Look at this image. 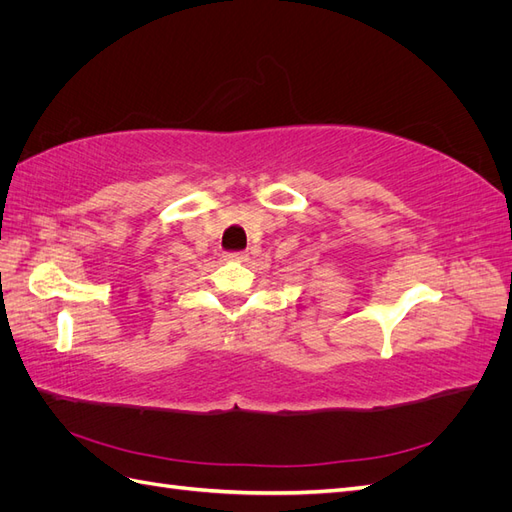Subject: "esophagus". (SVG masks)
Instances as JSON below:
<instances>
[{
	"mask_svg": "<svg viewBox=\"0 0 512 512\" xmlns=\"http://www.w3.org/2000/svg\"><path fill=\"white\" fill-rule=\"evenodd\" d=\"M226 258H228V260L243 262V260H247V254H245V252H228V254H226Z\"/></svg>",
	"mask_w": 512,
	"mask_h": 512,
	"instance_id": "1",
	"label": "esophagus"
}]
</instances>
